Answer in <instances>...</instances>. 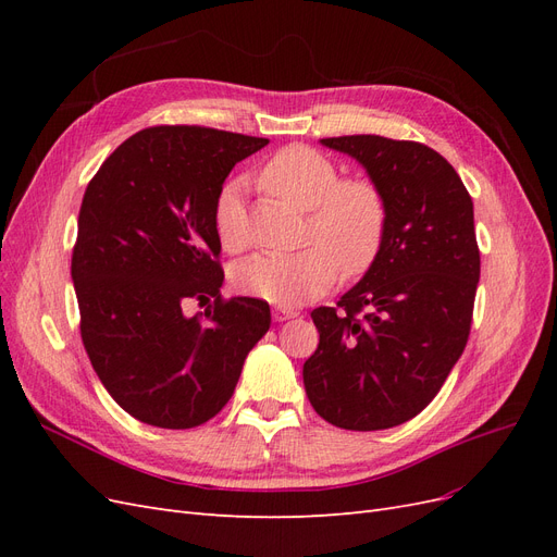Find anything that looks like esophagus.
Returning <instances> with one entry per match:
<instances>
[{"mask_svg": "<svg viewBox=\"0 0 557 557\" xmlns=\"http://www.w3.org/2000/svg\"><path fill=\"white\" fill-rule=\"evenodd\" d=\"M272 315H274V320H278V323H283V320L295 318L297 311H295V309H288V307H274V309H272Z\"/></svg>", "mask_w": 557, "mask_h": 557, "instance_id": "obj_1", "label": "esophagus"}]
</instances>
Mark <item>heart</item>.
Masks as SVG:
<instances>
[{
    "instance_id": "obj_1",
    "label": "heart",
    "mask_w": 557,
    "mask_h": 557,
    "mask_svg": "<svg viewBox=\"0 0 557 557\" xmlns=\"http://www.w3.org/2000/svg\"><path fill=\"white\" fill-rule=\"evenodd\" d=\"M339 176L334 160L305 144L276 150L260 166L258 185L269 197L307 211V246L285 256L260 252L234 264V290L276 307H297L330 290L339 267L348 278L374 267L387 234L385 195L372 178ZM213 227L225 250L244 248L239 181L227 183L218 195Z\"/></svg>"
}]
</instances>
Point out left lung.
<instances>
[{
	"label": "left lung",
	"instance_id": "8db88e82",
	"mask_svg": "<svg viewBox=\"0 0 557 557\" xmlns=\"http://www.w3.org/2000/svg\"><path fill=\"white\" fill-rule=\"evenodd\" d=\"M323 144L356 158L383 190L387 234L362 281L336 307L311 311L320 342L305 387L327 423L387 430L428 407L467 346L481 276L474 205L425 144L379 134Z\"/></svg>",
	"mask_w": 557,
	"mask_h": 557
}]
</instances>
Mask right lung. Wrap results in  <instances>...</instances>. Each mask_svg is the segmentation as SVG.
<instances>
[{
    "instance_id": "add662e5",
    "label": "right lung",
    "mask_w": 557,
    "mask_h": 557,
    "mask_svg": "<svg viewBox=\"0 0 557 557\" xmlns=\"http://www.w3.org/2000/svg\"><path fill=\"white\" fill-rule=\"evenodd\" d=\"M267 139L201 125L132 134L78 213L72 278L81 339L109 395L141 423L188 430L230 401L272 323L264 299H223L213 207L232 166ZM214 297L205 317L184 301Z\"/></svg>"
}]
</instances>
